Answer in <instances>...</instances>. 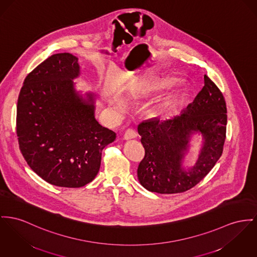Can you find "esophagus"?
Masks as SVG:
<instances>
[{
  "mask_svg": "<svg viewBox=\"0 0 257 257\" xmlns=\"http://www.w3.org/2000/svg\"><path fill=\"white\" fill-rule=\"evenodd\" d=\"M137 134L134 130H127V131L124 133L123 138H124V140H130V139L137 138Z\"/></svg>",
  "mask_w": 257,
  "mask_h": 257,
  "instance_id": "1",
  "label": "esophagus"
}]
</instances>
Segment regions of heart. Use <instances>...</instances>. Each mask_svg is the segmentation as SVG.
I'll return each instance as SVG.
<instances>
[{
	"label": "heart",
	"mask_w": 257,
	"mask_h": 257,
	"mask_svg": "<svg viewBox=\"0 0 257 257\" xmlns=\"http://www.w3.org/2000/svg\"><path fill=\"white\" fill-rule=\"evenodd\" d=\"M168 85V82H161V81H154L151 83V89H154V90H158V89H162L164 88L165 86ZM124 107H125V103L120 99V98H117L114 103H113V110L115 113L117 114H120L123 110H124ZM165 109V106L164 104H159L157 106H155L153 111L156 114H160L163 112V110Z\"/></svg>",
	"instance_id": "b5f03b06"
}]
</instances>
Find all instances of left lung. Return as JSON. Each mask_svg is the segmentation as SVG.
<instances>
[{
  "label": "left lung",
  "instance_id": "left-lung-1",
  "mask_svg": "<svg viewBox=\"0 0 257 257\" xmlns=\"http://www.w3.org/2000/svg\"><path fill=\"white\" fill-rule=\"evenodd\" d=\"M226 113L221 91L205 75L204 87L179 115L141 122L137 131L145 156L137 169L140 184L160 194L182 193L197 185L222 155ZM195 137L202 138V146L196 163L185 168V157Z\"/></svg>",
  "mask_w": 257,
  "mask_h": 257
}]
</instances>
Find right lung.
Instances as JSON below:
<instances>
[{
    "label": "right lung",
    "instance_id": "add662e5",
    "mask_svg": "<svg viewBox=\"0 0 257 257\" xmlns=\"http://www.w3.org/2000/svg\"><path fill=\"white\" fill-rule=\"evenodd\" d=\"M78 57L56 53L25 78L17 134L29 167L48 183L79 188L97 175L104 147L116 134L95 119V94L77 90Z\"/></svg>",
    "mask_w": 257,
    "mask_h": 257
}]
</instances>
